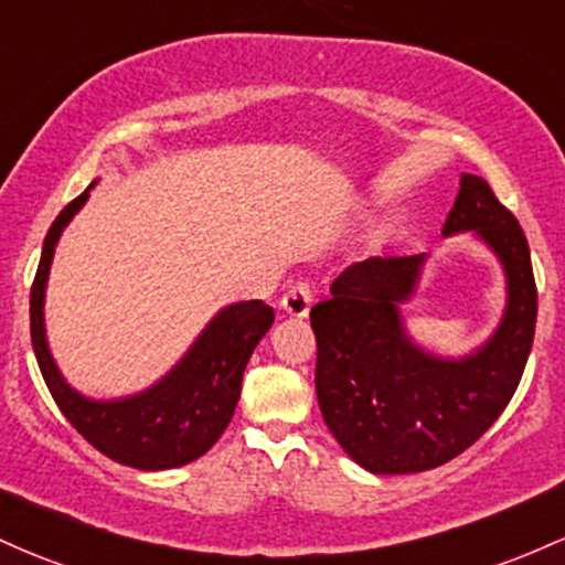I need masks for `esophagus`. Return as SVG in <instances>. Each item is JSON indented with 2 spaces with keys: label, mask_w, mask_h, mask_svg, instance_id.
I'll return each instance as SVG.
<instances>
[{
  "label": "esophagus",
  "mask_w": 565,
  "mask_h": 565,
  "mask_svg": "<svg viewBox=\"0 0 565 565\" xmlns=\"http://www.w3.org/2000/svg\"><path fill=\"white\" fill-rule=\"evenodd\" d=\"M311 302H313V292H311V287H308L306 281L292 284V287H289L281 297V308L289 316H295V319H302V316H308V311H311Z\"/></svg>",
  "instance_id": "34e87169"
}]
</instances>
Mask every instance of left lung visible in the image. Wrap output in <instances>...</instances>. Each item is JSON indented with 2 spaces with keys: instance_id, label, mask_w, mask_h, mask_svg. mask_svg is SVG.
Listing matches in <instances>:
<instances>
[{
  "instance_id": "1",
  "label": "left lung",
  "mask_w": 565,
  "mask_h": 565,
  "mask_svg": "<svg viewBox=\"0 0 565 565\" xmlns=\"http://www.w3.org/2000/svg\"><path fill=\"white\" fill-rule=\"evenodd\" d=\"M472 233L499 257L507 308L480 349L437 356L407 334L399 306L411 300L426 254L370 257L332 281L311 308L316 396L332 437L373 475L443 467L477 443L510 405L536 330L529 241L491 184L461 173L443 235Z\"/></svg>"
}]
</instances>
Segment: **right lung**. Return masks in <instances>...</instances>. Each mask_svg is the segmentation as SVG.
Returning a JSON list of instances; mask_svg holds the SVG:
<instances>
[{"label": "right lung", "instance_id": "obj_1", "mask_svg": "<svg viewBox=\"0 0 565 565\" xmlns=\"http://www.w3.org/2000/svg\"><path fill=\"white\" fill-rule=\"evenodd\" d=\"M90 188L55 216L42 244L40 268L31 284V345L36 364L58 411L111 461L145 472L184 467L206 454L231 424L246 362L270 330L273 308L263 300L222 308L188 353L145 392L122 399H90L74 392L47 349L45 287L55 244L72 216L85 206Z\"/></svg>", "mask_w": 565, "mask_h": 565}]
</instances>
